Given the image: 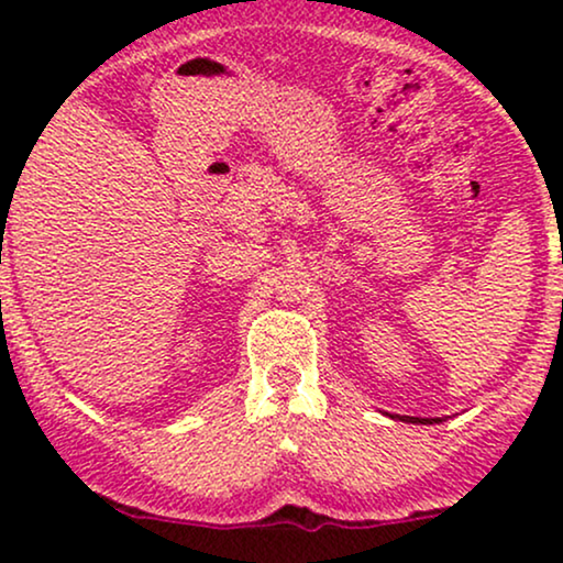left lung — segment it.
<instances>
[{"label":"left lung","mask_w":563,"mask_h":563,"mask_svg":"<svg viewBox=\"0 0 563 563\" xmlns=\"http://www.w3.org/2000/svg\"><path fill=\"white\" fill-rule=\"evenodd\" d=\"M407 421H410V418H407ZM412 423H423L421 418H412ZM426 423H431V421H426Z\"/></svg>","instance_id":"left-lung-1"}]
</instances>
